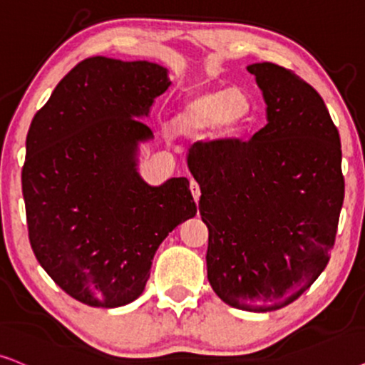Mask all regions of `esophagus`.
Returning a JSON list of instances; mask_svg holds the SVG:
<instances>
[{"instance_id":"obj_1","label":"esophagus","mask_w":365,"mask_h":365,"mask_svg":"<svg viewBox=\"0 0 365 365\" xmlns=\"http://www.w3.org/2000/svg\"><path fill=\"white\" fill-rule=\"evenodd\" d=\"M190 192L193 195V200L198 202V198H200V187H198V183L195 180H190Z\"/></svg>"}]
</instances>
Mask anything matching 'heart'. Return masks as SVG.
Instances as JSON below:
<instances>
[{
  "label": "heart",
  "mask_w": 365,
  "mask_h": 365,
  "mask_svg": "<svg viewBox=\"0 0 365 365\" xmlns=\"http://www.w3.org/2000/svg\"><path fill=\"white\" fill-rule=\"evenodd\" d=\"M255 103L235 86H203L192 91L170 120L175 137H195L217 126L223 138L235 137L254 120Z\"/></svg>",
  "instance_id": "b5f03b06"
}]
</instances>
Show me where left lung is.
I'll return each instance as SVG.
<instances>
[{"instance_id":"left-lung-1","label":"left lung","mask_w":365,"mask_h":365,"mask_svg":"<svg viewBox=\"0 0 365 365\" xmlns=\"http://www.w3.org/2000/svg\"><path fill=\"white\" fill-rule=\"evenodd\" d=\"M247 70L264 95L267 125L249 142L197 148L188 168L202 190L212 289L235 309L272 312L297 300L330 259L342 150L327 106L302 78L269 61Z\"/></svg>"}]
</instances>
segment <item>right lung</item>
<instances>
[{"mask_svg": "<svg viewBox=\"0 0 365 365\" xmlns=\"http://www.w3.org/2000/svg\"><path fill=\"white\" fill-rule=\"evenodd\" d=\"M170 85L157 63L86 58L28 130L31 249L58 287L91 307L138 299L160 244L197 213L185 177L152 187L138 173L140 145L153 138L142 120Z\"/></svg>", "mask_w": 365, "mask_h": 365, "instance_id": "add662e5", "label": "right lung"}]
</instances>
